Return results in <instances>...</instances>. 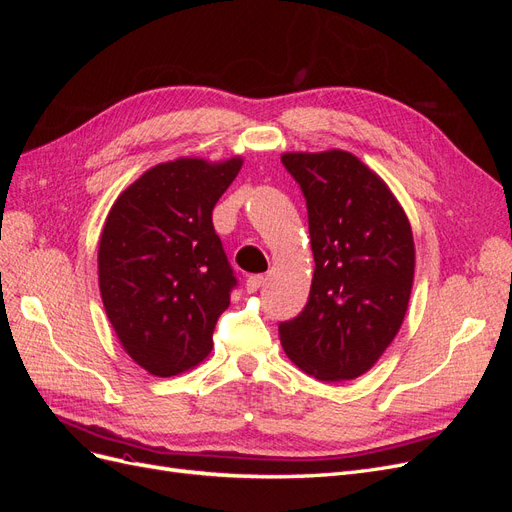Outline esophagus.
I'll return each instance as SVG.
<instances>
[{"label":"esophagus","mask_w":512,"mask_h":512,"mask_svg":"<svg viewBox=\"0 0 512 512\" xmlns=\"http://www.w3.org/2000/svg\"><path fill=\"white\" fill-rule=\"evenodd\" d=\"M262 284H265V275H250L245 280V288L247 292H256Z\"/></svg>","instance_id":"obj_1"}]
</instances>
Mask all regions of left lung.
Returning a JSON list of instances; mask_svg holds the SVG:
<instances>
[{
	"instance_id": "left-lung-1",
	"label": "left lung",
	"mask_w": 512,
	"mask_h": 512,
	"mask_svg": "<svg viewBox=\"0 0 512 512\" xmlns=\"http://www.w3.org/2000/svg\"><path fill=\"white\" fill-rule=\"evenodd\" d=\"M307 203L314 277L303 312L280 324L288 359L307 376H363L391 346L414 282L408 215L374 170L342 149L284 153Z\"/></svg>"
}]
</instances>
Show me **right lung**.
I'll use <instances>...</instances> for the list:
<instances>
[{
	"label": "right lung",
	"mask_w": 512,
	"mask_h": 512,
	"mask_svg": "<svg viewBox=\"0 0 512 512\" xmlns=\"http://www.w3.org/2000/svg\"><path fill=\"white\" fill-rule=\"evenodd\" d=\"M243 160L179 158L149 168L106 215L100 294L134 363L168 378L196 367L237 286L211 213Z\"/></svg>",
	"instance_id": "obj_1"
}]
</instances>
